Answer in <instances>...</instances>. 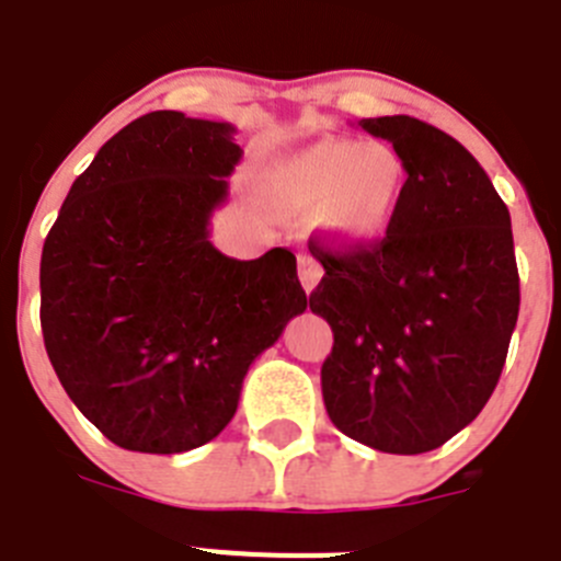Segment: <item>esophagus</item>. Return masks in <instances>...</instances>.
<instances>
[{
    "instance_id": "obj_1",
    "label": "esophagus",
    "mask_w": 561,
    "mask_h": 561,
    "mask_svg": "<svg viewBox=\"0 0 561 561\" xmlns=\"http://www.w3.org/2000/svg\"><path fill=\"white\" fill-rule=\"evenodd\" d=\"M321 276H324V268L318 265V260L312 254H307V251H301L299 254V282L301 287H305L307 293L316 290V285L321 282Z\"/></svg>"
}]
</instances>
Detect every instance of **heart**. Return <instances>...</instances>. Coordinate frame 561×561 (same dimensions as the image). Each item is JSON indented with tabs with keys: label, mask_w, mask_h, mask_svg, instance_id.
I'll list each match as a JSON object with an SVG mask.
<instances>
[{
	"label": "heart",
	"mask_w": 561,
	"mask_h": 561,
	"mask_svg": "<svg viewBox=\"0 0 561 561\" xmlns=\"http://www.w3.org/2000/svg\"><path fill=\"white\" fill-rule=\"evenodd\" d=\"M411 186L400 148L382 139L324 136L287 150L262 175V193L293 215H316L341 245L366 249L393 229Z\"/></svg>",
	"instance_id": "obj_1"
}]
</instances>
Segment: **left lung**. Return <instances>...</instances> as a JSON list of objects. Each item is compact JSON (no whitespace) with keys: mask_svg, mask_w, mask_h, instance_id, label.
I'll return each mask as SVG.
<instances>
[{"mask_svg":"<svg viewBox=\"0 0 561 561\" xmlns=\"http://www.w3.org/2000/svg\"><path fill=\"white\" fill-rule=\"evenodd\" d=\"M357 125L402 150L411 186L380 243L310 240L324 265L310 310L335 337L321 391L337 431L416 456L463 431L501 380L519 312L512 218L450 134L405 114Z\"/></svg>","mask_w":561,"mask_h":561,"instance_id":"left-lung-1","label":"left lung"}]
</instances>
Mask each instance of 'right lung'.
Returning <instances> with one entry per match:
<instances>
[{"instance_id":"add662e5","label":"right lung","mask_w":561,"mask_h":561,"mask_svg":"<svg viewBox=\"0 0 561 561\" xmlns=\"http://www.w3.org/2000/svg\"><path fill=\"white\" fill-rule=\"evenodd\" d=\"M229 123L150 111L75 179L42 251V332L69 400L134 453L195 450L231 422L249 366L307 310L296 256L209 240L243 148Z\"/></svg>"}]
</instances>
